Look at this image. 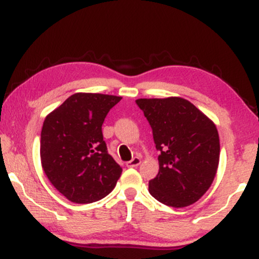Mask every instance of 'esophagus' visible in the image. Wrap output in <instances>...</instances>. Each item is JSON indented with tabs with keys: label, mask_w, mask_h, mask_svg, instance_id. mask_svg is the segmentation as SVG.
I'll list each match as a JSON object with an SVG mask.
<instances>
[{
	"label": "esophagus",
	"mask_w": 259,
	"mask_h": 259,
	"mask_svg": "<svg viewBox=\"0 0 259 259\" xmlns=\"http://www.w3.org/2000/svg\"><path fill=\"white\" fill-rule=\"evenodd\" d=\"M140 163H141V158H139V157H134L132 160H129V162L126 163V165L129 168H135L138 167Z\"/></svg>",
	"instance_id": "esophagus-1"
}]
</instances>
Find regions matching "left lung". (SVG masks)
Here are the masks:
<instances>
[{"mask_svg":"<svg viewBox=\"0 0 259 259\" xmlns=\"http://www.w3.org/2000/svg\"><path fill=\"white\" fill-rule=\"evenodd\" d=\"M136 105L152 127L159 171L148 183L160 203L181 208L195 203L214 180L219 164L218 130L191 102L181 97L139 99Z\"/></svg>","mask_w":259,"mask_h":259,"instance_id":"8db88e82","label":"left lung"}]
</instances>
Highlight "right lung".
I'll return each instance as SVG.
<instances>
[{
    "instance_id": "1",
    "label": "right lung",
    "mask_w": 259,
    "mask_h": 259,
    "mask_svg": "<svg viewBox=\"0 0 259 259\" xmlns=\"http://www.w3.org/2000/svg\"><path fill=\"white\" fill-rule=\"evenodd\" d=\"M121 100L102 94H74L44 121L40 156L45 174L74 203H92L114 189L121 167L107 151L106 115Z\"/></svg>"
}]
</instances>
